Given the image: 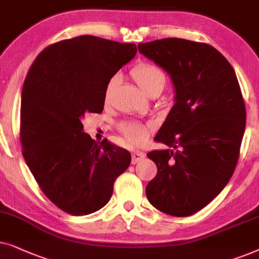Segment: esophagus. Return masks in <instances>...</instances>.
Instances as JSON below:
<instances>
[{
  "label": "esophagus",
  "mask_w": 259,
  "mask_h": 259,
  "mask_svg": "<svg viewBox=\"0 0 259 259\" xmlns=\"http://www.w3.org/2000/svg\"><path fill=\"white\" fill-rule=\"evenodd\" d=\"M144 156H146V155H144V153H142V151H139V150L134 151L133 155H132V163L133 164L139 163L140 161L143 160Z\"/></svg>",
  "instance_id": "esophagus-1"
}]
</instances>
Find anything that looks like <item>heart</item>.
<instances>
[{
	"label": "heart",
	"instance_id": "1",
	"mask_svg": "<svg viewBox=\"0 0 259 259\" xmlns=\"http://www.w3.org/2000/svg\"><path fill=\"white\" fill-rule=\"evenodd\" d=\"M132 75L134 80L137 82L140 89L146 94L147 96L151 94L153 91L160 90L164 88L165 85V77L160 68L154 66L150 64H140L134 67L132 71ZM117 82H118V77L113 75V77L108 81L104 90V98L105 101H109L111 97L113 89L116 88ZM120 130H122L129 142L132 143H139L143 140L144 135H146V127L140 124L135 123H123L120 125Z\"/></svg>",
	"mask_w": 259,
	"mask_h": 259
}]
</instances>
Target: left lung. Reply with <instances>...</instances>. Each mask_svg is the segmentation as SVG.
Wrapping results in <instances>:
<instances>
[{"mask_svg":"<svg viewBox=\"0 0 259 259\" xmlns=\"http://www.w3.org/2000/svg\"><path fill=\"white\" fill-rule=\"evenodd\" d=\"M139 52L167 72L175 92L154 139L169 149L147 154L157 165L147 198L165 214L192 215L223 191L236 168L246 119L239 82L207 44L168 37L140 44Z\"/></svg>","mask_w":259,"mask_h":259,"instance_id":"1","label":"left lung"}]
</instances>
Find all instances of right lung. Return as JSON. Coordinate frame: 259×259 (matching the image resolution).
I'll return each mask as SVG.
<instances>
[{
	"instance_id": "obj_1",
	"label": "right lung",
	"mask_w": 259,
	"mask_h": 259,
	"mask_svg": "<svg viewBox=\"0 0 259 259\" xmlns=\"http://www.w3.org/2000/svg\"><path fill=\"white\" fill-rule=\"evenodd\" d=\"M135 44L81 35L37 55L23 82L20 137L41 191L64 212L94 213L108 204L132 155L84 133L86 113L104 109V90L136 55Z\"/></svg>"
}]
</instances>
